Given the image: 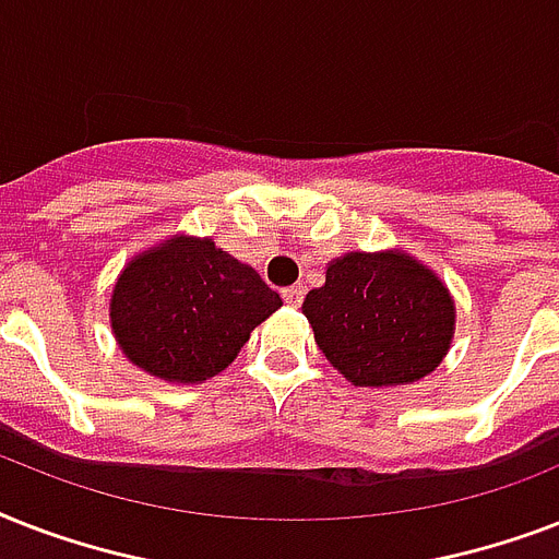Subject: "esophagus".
Returning a JSON list of instances; mask_svg holds the SVG:
<instances>
[{
  "label": "esophagus",
  "mask_w": 559,
  "mask_h": 559,
  "mask_svg": "<svg viewBox=\"0 0 559 559\" xmlns=\"http://www.w3.org/2000/svg\"><path fill=\"white\" fill-rule=\"evenodd\" d=\"M301 298H305V289H301V287H287V289H284V301H287L289 307L301 305Z\"/></svg>",
  "instance_id": "esophagus-1"
}]
</instances>
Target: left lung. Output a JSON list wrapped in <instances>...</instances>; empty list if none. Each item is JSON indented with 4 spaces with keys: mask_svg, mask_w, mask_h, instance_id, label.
Segmentation results:
<instances>
[{
    "mask_svg": "<svg viewBox=\"0 0 559 559\" xmlns=\"http://www.w3.org/2000/svg\"><path fill=\"white\" fill-rule=\"evenodd\" d=\"M301 313L328 362L366 389L424 380L441 366L455 336L450 289L403 249L333 258Z\"/></svg>",
    "mask_w": 559,
    "mask_h": 559,
    "instance_id": "1",
    "label": "left lung"
}]
</instances>
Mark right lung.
I'll list each match as a JSON object with an SVG mask.
<instances>
[{
	"instance_id": "1",
	"label": "right lung",
	"mask_w": 559,
	"mask_h": 559,
	"mask_svg": "<svg viewBox=\"0 0 559 559\" xmlns=\"http://www.w3.org/2000/svg\"><path fill=\"white\" fill-rule=\"evenodd\" d=\"M281 305L249 263L211 237L179 231L124 263L109 296V328L135 368L193 385L226 371Z\"/></svg>"
}]
</instances>
